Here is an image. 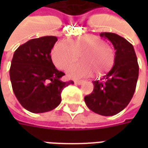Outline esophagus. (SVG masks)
Instances as JSON below:
<instances>
[{
    "label": "esophagus",
    "instance_id": "esophagus-1",
    "mask_svg": "<svg viewBox=\"0 0 148 148\" xmlns=\"http://www.w3.org/2000/svg\"><path fill=\"white\" fill-rule=\"evenodd\" d=\"M83 80H75L74 81V83L77 84V85H81V84L83 82Z\"/></svg>",
    "mask_w": 148,
    "mask_h": 148
}]
</instances>
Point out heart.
<instances>
[{
  "mask_svg": "<svg viewBox=\"0 0 148 148\" xmlns=\"http://www.w3.org/2000/svg\"><path fill=\"white\" fill-rule=\"evenodd\" d=\"M80 55L81 61L67 69V75L72 78L89 76L95 72L101 75L111 70L115 62L113 49L100 37L87 34L70 39L68 43L59 42L51 52L55 66L64 70L76 62Z\"/></svg>",
  "mask_w": 148,
  "mask_h": 148,
  "instance_id": "b5f03b06",
  "label": "heart"
}]
</instances>
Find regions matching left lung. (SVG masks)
<instances>
[{"label": "left lung", "mask_w": 148, "mask_h": 148, "mask_svg": "<svg viewBox=\"0 0 148 148\" xmlns=\"http://www.w3.org/2000/svg\"><path fill=\"white\" fill-rule=\"evenodd\" d=\"M116 50L113 66L101 80L94 81L93 90L85 97L87 107L97 114H117L130 102L136 90L139 65L133 46L123 37L112 32H101Z\"/></svg>", "instance_id": "left-lung-1"}]
</instances>
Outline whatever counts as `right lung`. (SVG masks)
I'll use <instances>...</instances> for the list:
<instances>
[{
    "label": "right lung",
    "instance_id": "add662e5",
    "mask_svg": "<svg viewBox=\"0 0 148 148\" xmlns=\"http://www.w3.org/2000/svg\"><path fill=\"white\" fill-rule=\"evenodd\" d=\"M57 41L51 36L30 39L14 52L9 71L12 90L21 106L31 112L55 109L63 88L74 84L61 81L65 74L52 62L50 54Z\"/></svg>",
    "mask_w": 148,
    "mask_h": 148
}]
</instances>
